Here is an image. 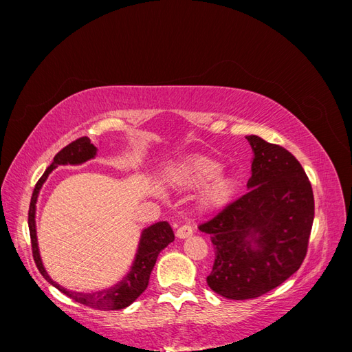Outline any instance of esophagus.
<instances>
[{
    "label": "esophagus",
    "instance_id": "esophagus-1",
    "mask_svg": "<svg viewBox=\"0 0 352 352\" xmlns=\"http://www.w3.org/2000/svg\"><path fill=\"white\" fill-rule=\"evenodd\" d=\"M192 229H190V226H180L179 229H177V232H176V236L179 238V239H186V238H189V236H192Z\"/></svg>",
    "mask_w": 352,
    "mask_h": 352
}]
</instances>
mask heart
Masks as SVG:
<instances>
[{
    "mask_svg": "<svg viewBox=\"0 0 352 352\" xmlns=\"http://www.w3.org/2000/svg\"><path fill=\"white\" fill-rule=\"evenodd\" d=\"M221 170L223 166L216 160L190 157L172 168L170 179L182 189H198L204 186L198 195L197 208L202 214H211L230 204L238 190V180Z\"/></svg>",
    "mask_w": 352,
    "mask_h": 352,
    "instance_id": "1",
    "label": "heart"
}]
</instances>
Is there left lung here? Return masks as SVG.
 <instances>
[{
	"instance_id": "left-lung-1",
	"label": "left lung",
	"mask_w": 352,
	"mask_h": 352,
	"mask_svg": "<svg viewBox=\"0 0 352 352\" xmlns=\"http://www.w3.org/2000/svg\"><path fill=\"white\" fill-rule=\"evenodd\" d=\"M248 192L199 226L216 260L207 285L228 300L261 296L300 269L314 220V197L300 162L283 146L247 136Z\"/></svg>"
}]
</instances>
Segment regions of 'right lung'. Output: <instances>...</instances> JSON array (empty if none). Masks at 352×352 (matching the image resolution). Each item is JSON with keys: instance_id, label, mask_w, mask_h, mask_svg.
Returning <instances> with one entry per match:
<instances>
[{"instance_id": "add662e5", "label": "right lung", "mask_w": 352, "mask_h": 352, "mask_svg": "<svg viewBox=\"0 0 352 352\" xmlns=\"http://www.w3.org/2000/svg\"><path fill=\"white\" fill-rule=\"evenodd\" d=\"M97 154L98 148L95 146V144L89 138H79V140L63 148V150L54 157V160H52V163L48 166L45 173L38 180V184L34 189V194H32L29 207V232L32 241V252H34V258L41 274L44 276L52 286H56L60 292L67 295L72 300L83 305H88L91 308H97V310H122V308L129 307L136 298L146 289L148 282H150V274L154 269L158 254L162 252L168 243H172L175 241V233L167 221H157L154 225L144 228L141 230L140 242H138V248L129 272L123 276L122 280L97 292L70 291L67 287L57 283L56 280H52L47 269L44 267V263H42L36 236V204L41 189L47 182L50 173L58 166H80L89 162V160H94L97 157Z\"/></svg>"}]
</instances>
